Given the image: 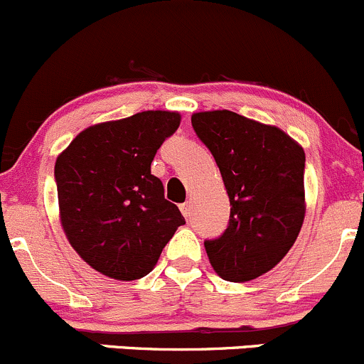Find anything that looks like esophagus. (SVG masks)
Instances as JSON below:
<instances>
[{
	"label": "esophagus",
	"instance_id": "34e87169",
	"mask_svg": "<svg viewBox=\"0 0 364 364\" xmlns=\"http://www.w3.org/2000/svg\"><path fill=\"white\" fill-rule=\"evenodd\" d=\"M181 210H182V213H183V217H186V219H191V213H193V208H191L189 201L182 203L181 205Z\"/></svg>",
	"mask_w": 364,
	"mask_h": 364
}]
</instances>
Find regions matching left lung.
Here are the masks:
<instances>
[{
	"label": "left lung",
	"instance_id": "left-lung-1",
	"mask_svg": "<svg viewBox=\"0 0 364 364\" xmlns=\"http://www.w3.org/2000/svg\"><path fill=\"white\" fill-rule=\"evenodd\" d=\"M194 133L212 152L228 196L230 223L205 240L213 269L230 282L269 272L289 252L305 219V152L275 126L230 110L193 114Z\"/></svg>",
	"mask_w": 364,
	"mask_h": 364
}]
</instances>
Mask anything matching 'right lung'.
I'll return each mask as SVG.
<instances>
[{
	"label": "right lung",
	"instance_id": "obj_1",
	"mask_svg": "<svg viewBox=\"0 0 364 364\" xmlns=\"http://www.w3.org/2000/svg\"><path fill=\"white\" fill-rule=\"evenodd\" d=\"M177 112L149 110L82 131L54 168L65 233L78 256L117 280L154 269L178 226L181 210L164 200L151 173L157 149L177 131Z\"/></svg>",
	"mask_w": 364,
	"mask_h": 364
}]
</instances>
